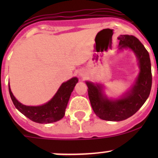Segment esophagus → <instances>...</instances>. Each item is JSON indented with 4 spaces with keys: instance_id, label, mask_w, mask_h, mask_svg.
Returning <instances> with one entry per match:
<instances>
[{
    "instance_id": "esophagus-1",
    "label": "esophagus",
    "mask_w": 158,
    "mask_h": 158,
    "mask_svg": "<svg viewBox=\"0 0 158 158\" xmlns=\"http://www.w3.org/2000/svg\"><path fill=\"white\" fill-rule=\"evenodd\" d=\"M79 75H80L81 76H84V71L83 70H80V71H79Z\"/></svg>"
}]
</instances>
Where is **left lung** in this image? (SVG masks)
<instances>
[{"instance_id":"1","label":"left lung","mask_w":158,"mask_h":158,"mask_svg":"<svg viewBox=\"0 0 158 158\" xmlns=\"http://www.w3.org/2000/svg\"><path fill=\"white\" fill-rule=\"evenodd\" d=\"M118 50L130 49L136 56L139 73L131 89L118 98H109L101 84L86 81L89 98L94 112L99 118L120 122L133 115L144 105L150 95L152 85L149 53L139 40L131 35L118 37Z\"/></svg>"}]
</instances>
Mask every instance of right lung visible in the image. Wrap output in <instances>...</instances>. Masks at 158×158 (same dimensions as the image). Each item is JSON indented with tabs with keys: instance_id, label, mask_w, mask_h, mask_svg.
Here are the masks:
<instances>
[{
	"instance_id": "add662e5",
	"label": "right lung",
	"mask_w": 158,
	"mask_h": 158,
	"mask_svg": "<svg viewBox=\"0 0 158 158\" xmlns=\"http://www.w3.org/2000/svg\"><path fill=\"white\" fill-rule=\"evenodd\" d=\"M78 81L77 77H73L63 82L48 102L38 106H25L17 101L11 92L10 84L9 92L16 109L27 118L36 123H52L60 121L64 117L70 95Z\"/></svg>"
}]
</instances>
